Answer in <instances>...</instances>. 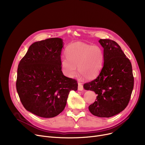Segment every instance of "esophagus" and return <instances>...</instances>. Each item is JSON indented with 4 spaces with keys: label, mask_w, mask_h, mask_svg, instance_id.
<instances>
[{
    "label": "esophagus",
    "mask_w": 145,
    "mask_h": 145,
    "mask_svg": "<svg viewBox=\"0 0 145 145\" xmlns=\"http://www.w3.org/2000/svg\"><path fill=\"white\" fill-rule=\"evenodd\" d=\"M78 90H83V86L82 85V83L80 82H78Z\"/></svg>",
    "instance_id": "esophagus-1"
}]
</instances>
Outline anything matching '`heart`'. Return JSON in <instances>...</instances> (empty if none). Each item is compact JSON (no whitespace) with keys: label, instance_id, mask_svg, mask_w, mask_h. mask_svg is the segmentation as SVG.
I'll list each match as a JSON object with an SVG mask.
<instances>
[{"label":"heart","instance_id":"b5f03b06","mask_svg":"<svg viewBox=\"0 0 145 145\" xmlns=\"http://www.w3.org/2000/svg\"><path fill=\"white\" fill-rule=\"evenodd\" d=\"M66 58L61 61L64 74L73 77L79 73L85 79L94 78L100 72L104 63V53L98 46L77 42L69 45L65 50Z\"/></svg>","mask_w":145,"mask_h":145}]
</instances>
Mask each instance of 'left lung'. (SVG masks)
Listing matches in <instances>:
<instances>
[{
  "mask_svg": "<svg viewBox=\"0 0 145 145\" xmlns=\"http://www.w3.org/2000/svg\"><path fill=\"white\" fill-rule=\"evenodd\" d=\"M103 48L104 64L98 76L86 83V90L97 95L95 102L89 106L93 115L110 118L123 110L127 106L134 86L130 60L114 40L100 39Z\"/></svg>",
  "mask_w": 145,
  "mask_h": 145,
  "instance_id": "8db88e82",
  "label": "left lung"
}]
</instances>
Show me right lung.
<instances>
[{"instance_id":"obj_1","label":"right lung","mask_w":145,"mask_h":145,"mask_svg":"<svg viewBox=\"0 0 145 145\" xmlns=\"http://www.w3.org/2000/svg\"><path fill=\"white\" fill-rule=\"evenodd\" d=\"M63 40L58 37L36 42L30 46L18 68L16 90L29 112L42 118H53L66 106L71 90H78L76 80L62 71Z\"/></svg>"}]
</instances>
